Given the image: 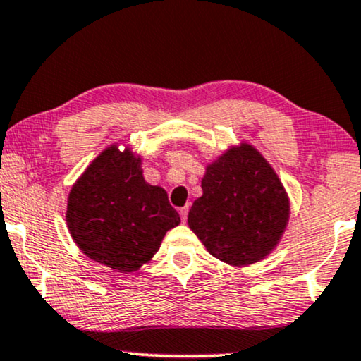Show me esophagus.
Returning a JSON list of instances; mask_svg holds the SVG:
<instances>
[{
  "label": "esophagus",
  "mask_w": 361,
  "mask_h": 361,
  "mask_svg": "<svg viewBox=\"0 0 361 361\" xmlns=\"http://www.w3.org/2000/svg\"><path fill=\"white\" fill-rule=\"evenodd\" d=\"M179 214H180L182 222H185L187 221V215H189V205H185V207H180L179 209Z\"/></svg>",
  "instance_id": "obj_1"
}]
</instances>
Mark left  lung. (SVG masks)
<instances>
[{
	"label": "left lung",
	"instance_id": "8db88e82",
	"mask_svg": "<svg viewBox=\"0 0 361 361\" xmlns=\"http://www.w3.org/2000/svg\"><path fill=\"white\" fill-rule=\"evenodd\" d=\"M288 217L290 200L277 172L242 142L209 164L202 197L194 200L187 222L210 255L247 267L277 247Z\"/></svg>",
	"mask_w": 361,
	"mask_h": 361
}]
</instances>
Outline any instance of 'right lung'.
<instances>
[{
    "instance_id": "1",
    "label": "right lung",
    "mask_w": 361,
    "mask_h": 361,
    "mask_svg": "<svg viewBox=\"0 0 361 361\" xmlns=\"http://www.w3.org/2000/svg\"><path fill=\"white\" fill-rule=\"evenodd\" d=\"M142 159L107 147L74 182L66 222L89 259L116 272H135L152 259L167 231L180 224L167 192L144 180Z\"/></svg>"
}]
</instances>
